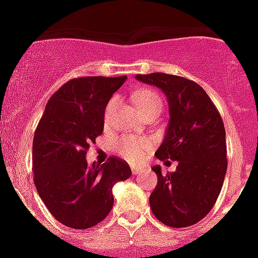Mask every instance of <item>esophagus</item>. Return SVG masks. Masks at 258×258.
I'll return each mask as SVG.
<instances>
[{"label": "esophagus", "mask_w": 258, "mask_h": 258, "mask_svg": "<svg viewBox=\"0 0 258 258\" xmlns=\"http://www.w3.org/2000/svg\"><path fill=\"white\" fill-rule=\"evenodd\" d=\"M142 167H139V166H133V167H131V171H133V175H138V174H139V172L142 171Z\"/></svg>", "instance_id": "esophagus-1"}]
</instances>
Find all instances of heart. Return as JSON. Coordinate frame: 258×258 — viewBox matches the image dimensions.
<instances>
[{
    "mask_svg": "<svg viewBox=\"0 0 258 258\" xmlns=\"http://www.w3.org/2000/svg\"><path fill=\"white\" fill-rule=\"evenodd\" d=\"M134 101L137 104L138 109L141 111L142 115L150 111H161L162 99L154 89L142 88L135 91L133 95ZM117 105V96H112L105 105L104 119L105 121L109 120V117L113 113ZM113 150L117 155H120L123 159L131 162V163H139L146 158L151 150V142L146 138L131 137V135H124V137L117 138L113 142Z\"/></svg>",
    "mask_w": 258,
    "mask_h": 258,
    "instance_id": "b5f03b06",
    "label": "heart"
}]
</instances>
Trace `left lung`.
I'll list each match as a JSON object with an SVG mask.
<instances>
[{
  "label": "left lung",
  "instance_id": "8db88e82",
  "mask_svg": "<svg viewBox=\"0 0 258 258\" xmlns=\"http://www.w3.org/2000/svg\"><path fill=\"white\" fill-rule=\"evenodd\" d=\"M137 79L167 96L170 123L155 155L178 162L175 171L167 174L153 167L158 183L150 206L162 224L191 226L212 210L222 188L228 167L224 121L205 89L192 80L162 72Z\"/></svg>",
  "mask_w": 258,
  "mask_h": 258
}]
</instances>
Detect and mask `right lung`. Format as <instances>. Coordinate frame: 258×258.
<instances>
[{
  "label": "right lung",
  "instance_id": "1",
  "mask_svg": "<svg viewBox=\"0 0 258 258\" xmlns=\"http://www.w3.org/2000/svg\"><path fill=\"white\" fill-rule=\"evenodd\" d=\"M125 79H71L50 96L34 131V184L50 214L68 228L101 222L112 209V186L131 176L120 158L92 167L86 161L89 145L104 128L105 105Z\"/></svg>",
  "mask_w": 258,
  "mask_h": 258
}]
</instances>
